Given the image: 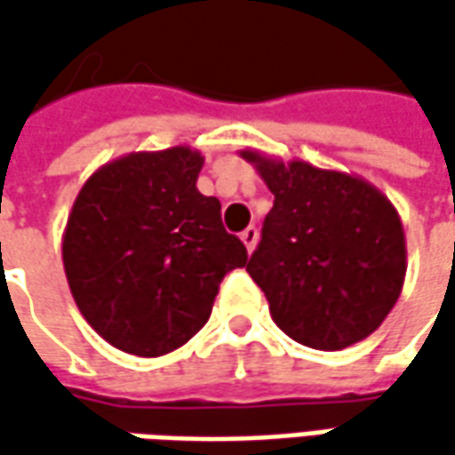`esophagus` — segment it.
Here are the masks:
<instances>
[{"mask_svg": "<svg viewBox=\"0 0 455 455\" xmlns=\"http://www.w3.org/2000/svg\"><path fill=\"white\" fill-rule=\"evenodd\" d=\"M240 240L245 243V248H248V253H253L255 243H258V230H255L253 225H251V228H245V230L240 233Z\"/></svg>", "mask_w": 455, "mask_h": 455, "instance_id": "esophagus-1", "label": "esophagus"}]
</instances>
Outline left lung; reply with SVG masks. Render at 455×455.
Segmentation results:
<instances>
[{"mask_svg":"<svg viewBox=\"0 0 455 455\" xmlns=\"http://www.w3.org/2000/svg\"><path fill=\"white\" fill-rule=\"evenodd\" d=\"M240 156L275 197L248 263L273 322L322 352L367 339L393 311L408 271L393 202L357 174L253 149Z\"/></svg>","mask_w":455,"mask_h":455,"instance_id":"left-lung-1","label":"left lung"}]
</instances>
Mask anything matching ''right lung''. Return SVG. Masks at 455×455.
I'll use <instances>...</instances> for the list:
<instances>
[{"instance_id":"1","label":"right lung","mask_w":455,"mask_h":455,"mask_svg":"<svg viewBox=\"0 0 455 455\" xmlns=\"http://www.w3.org/2000/svg\"><path fill=\"white\" fill-rule=\"evenodd\" d=\"M189 147L133 151L83 184L62 233V266L85 322L111 347L162 357L210 319L220 281L248 263Z\"/></svg>"}]
</instances>
